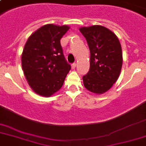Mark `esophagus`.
<instances>
[{"label":"esophagus","instance_id":"esophagus-1","mask_svg":"<svg viewBox=\"0 0 146 146\" xmlns=\"http://www.w3.org/2000/svg\"><path fill=\"white\" fill-rule=\"evenodd\" d=\"M76 63H73V64H71V67H72V69L76 68Z\"/></svg>","mask_w":146,"mask_h":146}]
</instances>
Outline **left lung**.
Instances as JSON below:
<instances>
[{"mask_svg":"<svg viewBox=\"0 0 146 146\" xmlns=\"http://www.w3.org/2000/svg\"><path fill=\"white\" fill-rule=\"evenodd\" d=\"M90 50V68L82 80L86 89L102 94L111 89L120 76L123 64L121 45L113 33L102 26L80 29Z\"/></svg>","mask_w":146,"mask_h":146,"instance_id":"obj_1","label":"left lung"}]
</instances>
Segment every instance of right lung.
Wrapping results in <instances>:
<instances>
[{"mask_svg":"<svg viewBox=\"0 0 146 146\" xmlns=\"http://www.w3.org/2000/svg\"><path fill=\"white\" fill-rule=\"evenodd\" d=\"M69 26L44 25L31 35L22 54V67L35 93L48 97L64 84L71 66L65 59L60 38Z\"/></svg>","mask_w":146,"mask_h":146,"instance_id":"1","label":"right lung"}]
</instances>
